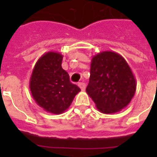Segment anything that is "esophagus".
Wrapping results in <instances>:
<instances>
[{
  "instance_id": "esophagus-1",
  "label": "esophagus",
  "mask_w": 157,
  "mask_h": 157,
  "mask_svg": "<svg viewBox=\"0 0 157 157\" xmlns=\"http://www.w3.org/2000/svg\"><path fill=\"white\" fill-rule=\"evenodd\" d=\"M78 86L81 88V90L82 91L86 90V84L84 83V82H80V83H78Z\"/></svg>"
}]
</instances>
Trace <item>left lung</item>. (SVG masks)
I'll list each match as a JSON object with an SVG mask.
<instances>
[{
	"label": "left lung",
	"mask_w": 157,
	"mask_h": 157,
	"mask_svg": "<svg viewBox=\"0 0 157 157\" xmlns=\"http://www.w3.org/2000/svg\"><path fill=\"white\" fill-rule=\"evenodd\" d=\"M136 80L125 59L114 51H103L92 58L86 93L104 114L120 112L130 103Z\"/></svg>",
	"instance_id": "8db88e82"
}]
</instances>
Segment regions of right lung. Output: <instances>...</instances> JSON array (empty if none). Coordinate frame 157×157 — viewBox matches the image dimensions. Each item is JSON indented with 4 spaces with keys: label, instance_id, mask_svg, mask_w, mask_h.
<instances>
[{
    "label": "right lung",
    "instance_id": "1",
    "mask_svg": "<svg viewBox=\"0 0 157 157\" xmlns=\"http://www.w3.org/2000/svg\"><path fill=\"white\" fill-rule=\"evenodd\" d=\"M63 55L47 52L38 59L30 78L31 93L40 107L53 114H62L81 91L71 83L69 75L62 67Z\"/></svg>",
    "mask_w": 157,
    "mask_h": 157
}]
</instances>
